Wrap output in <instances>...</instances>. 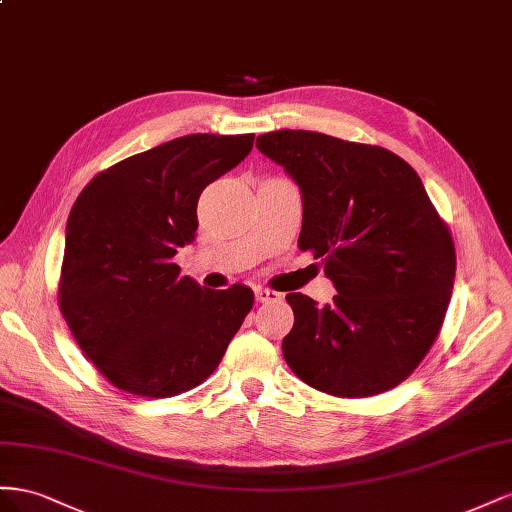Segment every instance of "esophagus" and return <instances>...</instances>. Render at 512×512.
I'll return each instance as SVG.
<instances>
[{
    "label": "esophagus",
    "mask_w": 512,
    "mask_h": 512,
    "mask_svg": "<svg viewBox=\"0 0 512 512\" xmlns=\"http://www.w3.org/2000/svg\"><path fill=\"white\" fill-rule=\"evenodd\" d=\"M255 298H257V302H276L281 298V294L274 289H268V287H255Z\"/></svg>",
    "instance_id": "obj_1"
}]
</instances>
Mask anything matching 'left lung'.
<instances>
[{"mask_svg": "<svg viewBox=\"0 0 512 512\" xmlns=\"http://www.w3.org/2000/svg\"><path fill=\"white\" fill-rule=\"evenodd\" d=\"M302 193L300 251L337 287L330 304L287 294L294 328L283 356L304 384L360 399L410 377L442 330L455 242L401 156L311 130L257 137Z\"/></svg>", "mask_w": 512, "mask_h": 512, "instance_id": "obj_1", "label": "left lung"}]
</instances>
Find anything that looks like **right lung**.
I'll list each match as a JSON object with an SVG mask.
<instances>
[{"label": "right lung", "instance_id": "right-lung-1", "mask_svg": "<svg viewBox=\"0 0 512 512\" xmlns=\"http://www.w3.org/2000/svg\"><path fill=\"white\" fill-rule=\"evenodd\" d=\"M253 141L178 137L100 171L77 197L57 302L115 388L167 399L206 382L253 309L248 287H201L173 264L195 238L203 188L242 163Z\"/></svg>", "mask_w": 512, "mask_h": 512}]
</instances>
